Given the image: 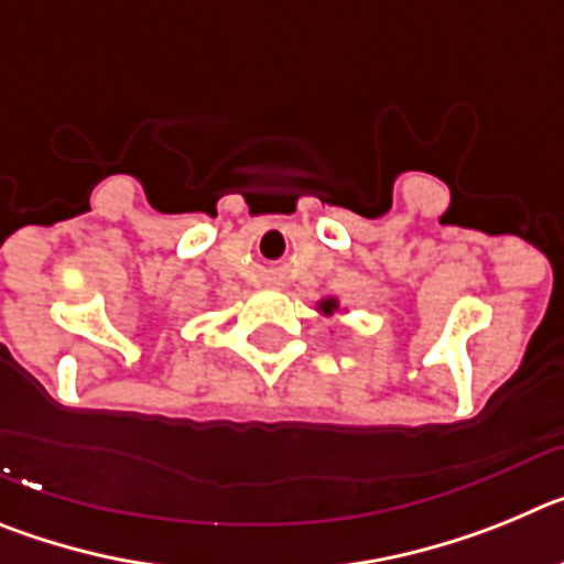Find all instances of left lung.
Wrapping results in <instances>:
<instances>
[{
	"label": "left lung",
	"instance_id": "left-lung-1",
	"mask_svg": "<svg viewBox=\"0 0 564 564\" xmlns=\"http://www.w3.org/2000/svg\"><path fill=\"white\" fill-rule=\"evenodd\" d=\"M333 307H336V302H325V305H322V311L333 313Z\"/></svg>",
	"mask_w": 564,
	"mask_h": 564
}]
</instances>
